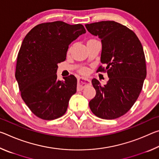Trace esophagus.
Wrapping results in <instances>:
<instances>
[{"label": "esophagus", "mask_w": 159, "mask_h": 159, "mask_svg": "<svg viewBox=\"0 0 159 159\" xmlns=\"http://www.w3.org/2000/svg\"><path fill=\"white\" fill-rule=\"evenodd\" d=\"M90 83V80L89 79L80 78V79H78V90H82L83 89H84V88L86 85H89Z\"/></svg>", "instance_id": "1"}]
</instances>
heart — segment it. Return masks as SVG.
<instances>
[{
	"label": "heart",
	"mask_w": 159,
	"mask_h": 159,
	"mask_svg": "<svg viewBox=\"0 0 159 159\" xmlns=\"http://www.w3.org/2000/svg\"><path fill=\"white\" fill-rule=\"evenodd\" d=\"M70 51V50H69V52ZM79 72L80 74H87L88 73V69L85 67H83V68H81L79 70Z\"/></svg>",
	"instance_id": "obj_1"
}]
</instances>
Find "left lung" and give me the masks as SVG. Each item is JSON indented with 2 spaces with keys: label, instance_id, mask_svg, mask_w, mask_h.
Masks as SVG:
<instances>
[{
  "label": "left lung",
  "instance_id": "left-lung-1",
  "mask_svg": "<svg viewBox=\"0 0 159 159\" xmlns=\"http://www.w3.org/2000/svg\"><path fill=\"white\" fill-rule=\"evenodd\" d=\"M87 30L101 39V62L97 72L109 78L102 86L93 79L96 95L89 102L90 110L103 119H115L126 114L138 99L147 76L146 60L141 42L127 26L114 21L85 25Z\"/></svg>",
  "mask_w": 159,
  "mask_h": 159
}]
</instances>
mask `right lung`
Wrapping results in <instances>:
<instances>
[{
  "label": "right lung",
  "instance_id": "obj_1",
  "mask_svg": "<svg viewBox=\"0 0 159 159\" xmlns=\"http://www.w3.org/2000/svg\"><path fill=\"white\" fill-rule=\"evenodd\" d=\"M85 32L82 25L56 21L36 25L24 39L15 78L21 98L37 117L50 120L66 113L77 79L71 74L57 80V64L66 60L69 45Z\"/></svg>",
  "mask_w": 159,
  "mask_h": 159
}]
</instances>
